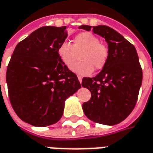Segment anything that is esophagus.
Instances as JSON below:
<instances>
[{
  "label": "esophagus",
  "mask_w": 153,
  "mask_h": 153,
  "mask_svg": "<svg viewBox=\"0 0 153 153\" xmlns=\"http://www.w3.org/2000/svg\"><path fill=\"white\" fill-rule=\"evenodd\" d=\"M78 80H79V82H80V83H82V76H78Z\"/></svg>",
  "instance_id": "34e87169"
}]
</instances>
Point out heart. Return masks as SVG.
I'll return each instance as SVG.
<instances>
[{
    "label": "heart",
    "mask_w": 153,
    "mask_h": 153,
    "mask_svg": "<svg viewBox=\"0 0 153 153\" xmlns=\"http://www.w3.org/2000/svg\"><path fill=\"white\" fill-rule=\"evenodd\" d=\"M98 36L89 32H83L76 36L73 45L63 41L58 47V55L60 61L67 68H71L78 57L81 62L72 68L75 73L88 76L93 71L103 69L108 59V48L100 43Z\"/></svg>",
    "instance_id": "1"
}]
</instances>
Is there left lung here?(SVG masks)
<instances>
[{
    "instance_id": "8db88e82",
    "label": "left lung",
    "mask_w": 153,
    "mask_h": 153,
    "mask_svg": "<svg viewBox=\"0 0 153 153\" xmlns=\"http://www.w3.org/2000/svg\"><path fill=\"white\" fill-rule=\"evenodd\" d=\"M79 28L105 39L108 59L94 77H83L82 86L91 92L82 109L89 120L107 126L123 121L136 106L142 82V70L135 46L121 34L104 25H82Z\"/></svg>"
}]
</instances>
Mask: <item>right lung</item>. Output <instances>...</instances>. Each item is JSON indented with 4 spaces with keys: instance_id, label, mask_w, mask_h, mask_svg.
Segmentation results:
<instances>
[{
    "instance_id": "right-lung-1",
    "label": "right lung",
    "mask_w": 153,
    "mask_h": 153,
    "mask_svg": "<svg viewBox=\"0 0 153 153\" xmlns=\"http://www.w3.org/2000/svg\"><path fill=\"white\" fill-rule=\"evenodd\" d=\"M66 27L38 28L19 42L7 70L10 102L17 116L33 126L55 124L65 101L80 88L76 75L60 61L58 47L67 37Z\"/></svg>"
}]
</instances>
